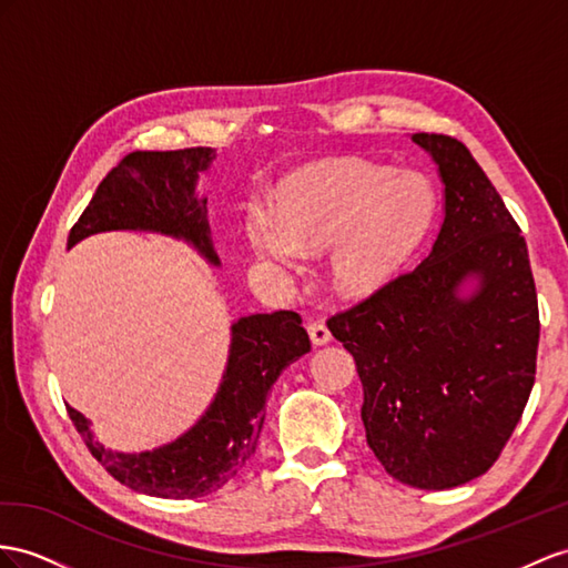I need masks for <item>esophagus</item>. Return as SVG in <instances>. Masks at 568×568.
Wrapping results in <instances>:
<instances>
[{
	"mask_svg": "<svg viewBox=\"0 0 568 568\" xmlns=\"http://www.w3.org/2000/svg\"><path fill=\"white\" fill-rule=\"evenodd\" d=\"M307 331H310V338L314 345H326L331 343V331L326 328L324 322H310L307 324Z\"/></svg>",
	"mask_w": 568,
	"mask_h": 568,
	"instance_id": "1",
	"label": "esophagus"
}]
</instances>
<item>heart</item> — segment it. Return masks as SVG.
<instances>
[{"label": "heart", "instance_id": "obj_1", "mask_svg": "<svg viewBox=\"0 0 568 568\" xmlns=\"http://www.w3.org/2000/svg\"><path fill=\"white\" fill-rule=\"evenodd\" d=\"M429 184L413 170L384 172L355 160H326L287 178L273 209L244 215V242L264 264L302 268L328 252V271L345 295L390 281L429 225Z\"/></svg>", "mask_w": 568, "mask_h": 568}]
</instances>
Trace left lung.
Segmentation results:
<instances>
[{
    "instance_id": "obj_1",
    "label": "left lung",
    "mask_w": 568,
    "mask_h": 568,
    "mask_svg": "<svg viewBox=\"0 0 568 568\" xmlns=\"http://www.w3.org/2000/svg\"><path fill=\"white\" fill-rule=\"evenodd\" d=\"M444 184L427 256L328 318L355 357L362 423L398 483L450 489L485 475L535 384L540 316L528 246L458 139L413 134Z\"/></svg>"
}]
</instances>
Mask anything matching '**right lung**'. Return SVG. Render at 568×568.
Segmentation results:
<instances>
[{"instance_id":"right-lung-1","label":"right lung","mask_w":568,"mask_h":568,"mask_svg":"<svg viewBox=\"0 0 568 568\" xmlns=\"http://www.w3.org/2000/svg\"><path fill=\"white\" fill-rule=\"evenodd\" d=\"M213 149L136 151L108 172L71 227L67 250L112 230L155 232L182 240L221 266L211 240L206 199L196 194ZM312 351L295 312L250 314L230 326V351L211 405L178 439L139 454L112 450L95 439L91 419L67 408L100 465L134 491L163 499H199L221 489L254 456L266 417V398L285 367Z\"/></svg>"}]
</instances>
